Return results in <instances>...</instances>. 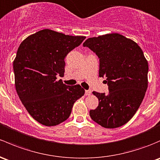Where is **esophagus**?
<instances>
[{"label": "esophagus", "instance_id": "esophagus-1", "mask_svg": "<svg viewBox=\"0 0 160 160\" xmlns=\"http://www.w3.org/2000/svg\"><path fill=\"white\" fill-rule=\"evenodd\" d=\"M90 94H91V92H90V90H86V91H85V95L86 96H90Z\"/></svg>", "mask_w": 160, "mask_h": 160}]
</instances>
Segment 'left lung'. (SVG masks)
<instances>
[{"instance_id": "obj_1", "label": "left lung", "mask_w": 160, "mask_h": 160, "mask_svg": "<svg viewBox=\"0 0 160 160\" xmlns=\"http://www.w3.org/2000/svg\"><path fill=\"white\" fill-rule=\"evenodd\" d=\"M89 48L100 59L99 77H105L109 93L93 91L99 105L90 111L94 122L104 128H117L136 113L148 87V62L133 40L120 33L88 38Z\"/></svg>"}]
</instances>
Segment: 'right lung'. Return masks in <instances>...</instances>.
<instances>
[{
	"label": "right lung",
	"instance_id": "obj_1",
	"mask_svg": "<svg viewBox=\"0 0 160 160\" xmlns=\"http://www.w3.org/2000/svg\"><path fill=\"white\" fill-rule=\"evenodd\" d=\"M86 37L65 35L50 29L23 40L13 63L15 87L30 115L42 125L53 127L65 121L73 103L84 95L80 85L64 84V59Z\"/></svg>",
	"mask_w": 160,
	"mask_h": 160
}]
</instances>
